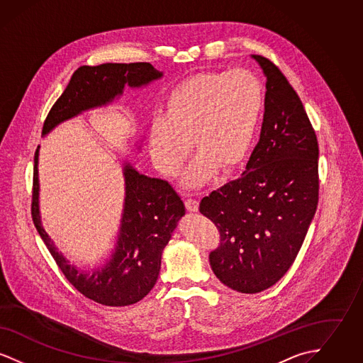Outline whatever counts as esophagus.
<instances>
[{
    "label": "esophagus",
    "instance_id": "esophagus-1",
    "mask_svg": "<svg viewBox=\"0 0 363 363\" xmlns=\"http://www.w3.org/2000/svg\"><path fill=\"white\" fill-rule=\"evenodd\" d=\"M185 206L190 212H197L199 211V201L196 199H186Z\"/></svg>",
    "mask_w": 363,
    "mask_h": 363
}]
</instances>
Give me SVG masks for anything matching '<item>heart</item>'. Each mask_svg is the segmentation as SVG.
<instances>
[{
    "instance_id": "heart-1",
    "label": "heart",
    "mask_w": 363,
    "mask_h": 363,
    "mask_svg": "<svg viewBox=\"0 0 363 363\" xmlns=\"http://www.w3.org/2000/svg\"><path fill=\"white\" fill-rule=\"evenodd\" d=\"M262 107L264 88L249 70L204 72L179 82L150 126L156 169L170 177L181 173L191 140L199 157L188 175L190 185L206 182L216 169L230 173L250 150Z\"/></svg>"
}]
</instances>
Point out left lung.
I'll use <instances>...</instances> for the list:
<instances>
[{"label":"left lung","mask_w":363,"mask_h":363,"mask_svg":"<svg viewBox=\"0 0 363 363\" xmlns=\"http://www.w3.org/2000/svg\"><path fill=\"white\" fill-rule=\"evenodd\" d=\"M267 76L259 141L246 170L213 190L200 212L220 233L209 264L233 290L256 294L291 267L318 204V141L298 94L277 65L253 55Z\"/></svg>","instance_id":"obj_1"}]
</instances>
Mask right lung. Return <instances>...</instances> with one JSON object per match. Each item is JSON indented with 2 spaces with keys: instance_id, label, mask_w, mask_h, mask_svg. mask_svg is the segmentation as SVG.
Returning a JSON list of instances; mask_svg holds the SVG:
<instances>
[{
  "instance_id": "1",
  "label": "right lung",
  "mask_w": 363,
  "mask_h": 363,
  "mask_svg": "<svg viewBox=\"0 0 363 363\" xmlns=\"http://www.w3.org/2000/svg\"><path fill=\"white\" fill-rule=\"evenodd\" d=\"M160 76L162 72L150 62L80 67L52 104L42 133H49L58 123L84 110L111 102L121 95L126 84L145 86ZM38 155L39 147L34 156L33 222L64 277L79 293L104 306H128L141 301L155 286L162 252L170 241L178 219L185 215L181 196L167 181L143 175L129 163L125 164V206L116 252L102 269L92 274L77 271L55 249L40 225Z\"/></svg>"
}]
</instances>
